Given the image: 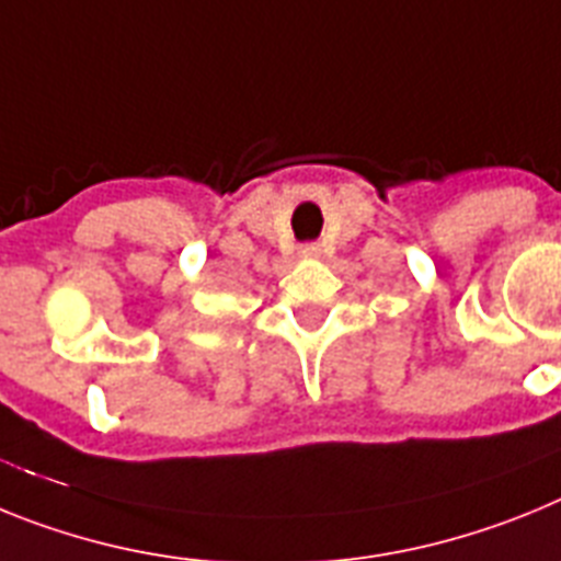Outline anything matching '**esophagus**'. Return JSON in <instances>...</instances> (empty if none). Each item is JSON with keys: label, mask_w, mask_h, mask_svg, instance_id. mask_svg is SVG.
<instances>
[{"label": "esophagus", "mask_w": 561, "mask_h": 561, "mask_svg": "<svg viewBox=\"0 0 561 561\" xmlns=\"http://www.w3.org/2000/svg\"><path fill=\"white\" fill-rule=\"evenodd\" d=\"M299 253L305 256V260H313V256H319L321 253V248L316 245V242H305V245L299 248Z\"/></svg>", "instance_id": "1"}]
</instances>
